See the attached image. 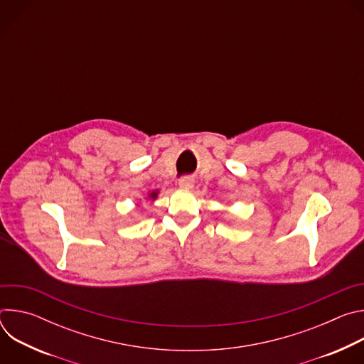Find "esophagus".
I'll list each match as a JSON object with an SVG mask.
<instances>
[{
	"mask_svg": "<svg viewBox=\"0 0 364 364\" xmlns=\"http://www.w3.org/2000/svg\"><path fill=\"white\" fill-rule=\"evenodd\" d=\"M178 184H180V187H181V188L188 190V188H191V187H193L194 180H193L190 176H186V177H181V178H180Z\"/></svg>",
	"mask_w": 364,
	"mask_h": 364,
	"instance_id": "esophagus-1",
	"label": "esophagus"
}]
</instances>
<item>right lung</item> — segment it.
Listing matches in <instances>:
<instances>
[{"label": "right lung", "mask_w": 364, "mask_h": 364, "mask_svg": "<svg viewBox=\"0 0 364 364\" xmlns=\"http://www.w3.org/2000/svg\"><path fill=\"white\" fill-rule=\"evenodd\" d=\"M151 197L155 198V197H157V193H151Z\"/></svg>", "instance_id": "obj_1"}]
</instances>
